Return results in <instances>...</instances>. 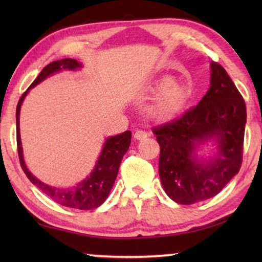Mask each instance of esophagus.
<instances>
[{"label": "esophagus", "instance_id": "obj_1", "mask_svg": "<svg viewBox=\"0 0 262 262\" xmlns=\"http://www.w3.org/2000/svg\"><path fill=\"white\" fill-rule=\"evenodd\" d=\"M147 136H148V134H147V133H145L144 130L137 129V130H135V133H134V139H135V140H139V141L145 140V139H147Z\"/></svg>", "mask_w": 262, "mask_h": 262}]
</instances>
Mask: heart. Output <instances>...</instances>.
Masks as SVG:
<instances>
[{
	"label": "heart",
	"mask_w": 262,
	"mask_h": 262,
	"mask_svg": "<svg viewBox=\"0 0 262 262\" xmlns=\"http://www.w3.org/2000/svg\"><path fill=\"white\" fill-rule=\"evenodd\" d=\"M149 95L158 97L149 105L148 115L155 121L165 122L178 117L192 97V89L184 83H176L172 75H163L147 89Z\"/></svg>",
	"instance_id": "b5f03b06"
}]
</instances>
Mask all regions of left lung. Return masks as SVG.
Returning a JSON list of instances; mask_svg holds the SVG:
<instances>
[{
	"mask_svg": "<svg viewBox=\"0 0 262 262\" xmlns=\"http://www.w3.org/2000/svg\"><path fill=\"white\" fill-rule=\"evenodd\" d=\"M210 88L196 106L177 120L155 127L161 147L159 178L172 200L180 205L208 200L239 172L243 162L246 106L225 69L210 63ZM215 140L217 154L199 160L196 149Z\"/></svg>",
	"mask_w": 262,
	"mask_h": 262,
	"instance_id": "left-lung-1",
	"label": "left lung"
}]
</instances>
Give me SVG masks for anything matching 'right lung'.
I'll use <instances>...</instances> for the list:
<instances>
[{
  "label": "right lung",
  "instance_id": "1",
  "mask_svg": "<svg viewBox=\"0 0 262 262\" xmlns=\"http://www.w3.org/2000/svg\"><path fill=\"white\" fill-rule=\"evenodd\" d=\"M82 68V63L74 59H62L59 61H53L52 63L47 64L34 79L33 83L29 86L17 104L16 108V127H17V149H18V156L20 166L23 168L24 173L30 179L31 183L37 186L43 194L53 201L59 203L61 206L74 208V209L81 210H90L103 205L104 201L107 199L113 184L117 179L119 166H120L122 157L125 156L128 148L130 145L132 133L127 130L122 134L111 136L105 141L103 150H101L100 156L96 163V166L91 173L85 179L78 183L72 188H61V187H52L50 185L43 184L42 181L31 173L29 168L26 167L23 156V148H21L20 142V133H19V113L20 106L23 104L26 95L29 94L30 89L38 85L43 79L51 75L55 74L61 70H76Z\"/></svg>",
  "mask_w": 262,
  "mask_h": 262
}]
</instances>
